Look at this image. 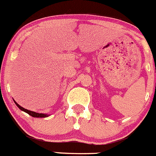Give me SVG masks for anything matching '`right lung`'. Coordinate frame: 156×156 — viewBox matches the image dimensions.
Instances as JSON below:
<instances>
[{
    "instance_id": "right-lung-1",
    "label": "right lung",
    "mask_w": 156,
    "mask_h": 156,
    "mask_svg": "<svg viewBox=\"0 0 156 156\" xmlns=\"http://www.w3.org/2000/svg\"><path fill=\"white\" fill-rule=\"evenodd\" d=\"M14 103L16 104V105L17 106V107L21 109V111L27 113L28 115H30V116H32V117H34V118H46V117H48L49 115H47V114H43V113H37V112H32V111H30V110H27V109L21 107V105H19L18 104H17V102H16L14 100Z\"/></svg>"
}]
</instances>
